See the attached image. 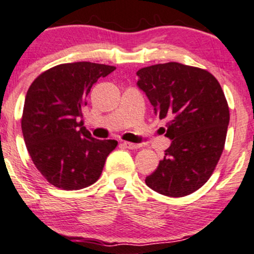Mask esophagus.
I'll return each instance as SVG.
<instances>
[{"instance_id":"esophagus-1","label":"esophagus","mask_w":254,"mask_h":254,"mask_svg":"<svg viewBox=\"0 0 254 254\" xmlns=\"http://www.w3.org/2000/svg\"><path fill=\"white\" fill-rule=\"evenodd\" d=\"M123 146H124L125 148H127V149H137V148H140V144H136V143H132V142H127V141L123 142Z\"/></svg>"}]
</instances>
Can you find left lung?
Wrapping results in <instances>:
<instances>
[{
	"instance_id": "obj_1",
	"label": "left lung",
	"mask_w": 254,
	"mask_h": 254,
	"mask_svg": "<svg viewBox=\"0 0 254 254\" xmlns=\"http://www.w3.org/2000/svg\"><path fill=\"white\" fill-rule=\"evenodd\" d=\"M136 74L154 113L168 119L165 136L171 140L146 185L166 196L194 193L211 177L224 149L230 116L222 86L206 69L178 63L152 65Z\"/></svg>"
}]
</instances>
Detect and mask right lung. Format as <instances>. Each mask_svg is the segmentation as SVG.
I'll use <instances>...</instances> for the list:
<instances>
[{"instance_id":"obj_1","label":"right lung","mask_w":254,"mask_h":254,"mask_svg":"<svg viewBox=\"0 0 254 254\" xmlns=\"http://www.w3.org/2000/svg\"><path fill=\"white\" fill-rule=\"evenodd\" d=\"M116 67L102 64H61L30 85L21 130L27 152L42 176L57 188L77 190L101 176L116 140H96L83 127L82 110L97 79Z\"/></svg>"}]
</instances>
